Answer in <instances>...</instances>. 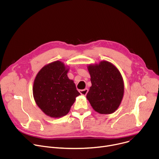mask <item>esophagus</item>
<instances>
[{
    "label": "esophagus",
    "instance_id": "1",
    "mask_svg": "<svg viewBox=\"0 0 159 159\" xmlns=\"http://www.w3.org/2000/svg\"><path fill=\"white\" fill-rule=\"evenodd\" d=\"M88 91H89L88 89H83V90H79L80 93L82 95H84V96H86V94H87Z\"/></svg>",
    "mask_w": 159,
    "mask_h": 159
}]
</instances>
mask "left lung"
Listing matches in <instances>:
<instances>
[{
  "label": "left lung",
  "instance_id": "left-lung-1",
  "mask_svg": "<svg viewBox=\"0 0 159 159\" xmlns=\"http://www.w3.org/2000/svg\"><path fill=\"white\" fill-rule=\"evenodd\" d=\"M88 70L92 86L87 94L93 108L100 114H111L119 107L124 93L122 76L117 68L107 61L90 65Z\"/></svg>",
  "mask_w": 159,
  "mask_h": 159
}]
</instances>
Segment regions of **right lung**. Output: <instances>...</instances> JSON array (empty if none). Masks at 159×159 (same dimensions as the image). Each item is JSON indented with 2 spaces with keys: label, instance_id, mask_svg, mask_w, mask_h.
<instances>
[{
  "label": "right lung",
  "instance_id": "1",
  "mask_svg": "<svg viewBox=\"0 0 159 159\" xmlns=\"http://www.w3.org/2000/svg\"><path fill=\"white\" fill-rule=\"evenodd\" d=\"M69 69L60 61L43 66L38 73L33 88L36 104L52 118H60L69 112L75 98L80 94L72 80L67 76Z\"/></svg>",
  "mask_w": 159,
  "mask_h": 159
}]
</instances>
